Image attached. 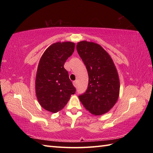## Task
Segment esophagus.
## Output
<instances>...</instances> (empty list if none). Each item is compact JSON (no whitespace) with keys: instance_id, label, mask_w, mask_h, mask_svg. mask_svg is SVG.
Returning <instances> with one entry per match:
<instances>
[{"instance_id":"obj_1","label":"esophagus","mask_w":153,"mask_h":153,"mask_svg":"<svg viewBox=\"0 0 153 153\" xmlns=\"http://www.w3.org/2000/svg\"><path fill=\"white\" fill-rule=\"evenodd\" d=\"M73 84L75 87H76L77 85V81H74L73 82Z\"/></svg>"}]
</instances>
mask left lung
Wrapping results in <instances>:
<instances>
[{
  "mask_svg": "<svg viewBox=\"0 0 153 153\" xmlns=\"http://www.w3.org/2000/svg\"><path fill=\"white\" fill-rule=\"evenodd\" d=\"M77 51L85 65L89 76L88 87L79 99L85 109L95 116L108 112L118 100L120 79L109 54L100 45L82 41Z\"/></svg>",
  "mask_w": 153,
  "mask_h": 153,
  "instance_id": "8db88e82",
  "label": "left lung"
}]
</instances>
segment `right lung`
<instances>
[{"label": "right lung", "mask_w": 153, "mask_h": 153, "mask_svg": "<svg viewBox=\"0 0 153 153\" xmlns=\"http://www.w3.org/2000/svg\"><path fill=\"white\" fill-rule=\"evenodd\" d=\"M74 48L72 42H57L48 47L40 58L35 78V93L40 105L47 111H60L76 92L64 68Z\"/></svg>", "instance_id": "obj_1"}]
</instances>
